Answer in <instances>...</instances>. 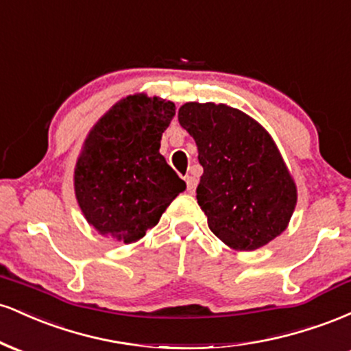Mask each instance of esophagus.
I'll return each mask as SVG.
<instances>
[{
    "instance_id": "esophagus-1",
    "label": "esophagus",
    "mask_w": 351,
    "mask_h": 351,
    "mask_svg": "<svg viewBox=\"0 0 351 351\" xmlns=\"http://www.w3.org/2000/svg\"><path fill=\"white\" fill-rule=\"evenodd\" d=\"M184 181H186V189L189 193H195L196 189V184H198V178H196L195 175H188L186 178H184Z\"/></svg>"
}]
</instances>
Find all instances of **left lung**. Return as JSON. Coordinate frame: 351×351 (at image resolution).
Masks as SVG:
<instances>
[{
  "instance_id": "left-lung-1",
  "label": "left lung",
  "mask_w": 351,
  "mask_h": 351,
  "mask_svg": "<svg viewBox=\"0 0 351 351\" xmlns=\"http://www.w3.org/2000/svg\"><path fill=\"white\" fill-rule=\"evenodd\" d=\"M178 120L198 147L196 199L215 236L234 251H254L280 236L297 186L269 132L226 104L186 102Z\"/></svg>"
}]
</instances>
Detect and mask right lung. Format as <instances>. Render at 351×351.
Returning <instances> with one entry per match:
<instances>
[{"label":"right lung","instance_id":"obj_1","mask_svg":"<svg viewBox=\"0 0 351 351\" xmlns=\"http://www.w3.org/2000/svg\"><path fill=\"white\" fill-rule=\"evenodd\" d=\"M175 104L147 94L119 100L88 132L74 170L80 211L99 234L136 243L186 183L160 153Z\"/></svg>","mask_w":351,"mask_h":351}]
</instances>
